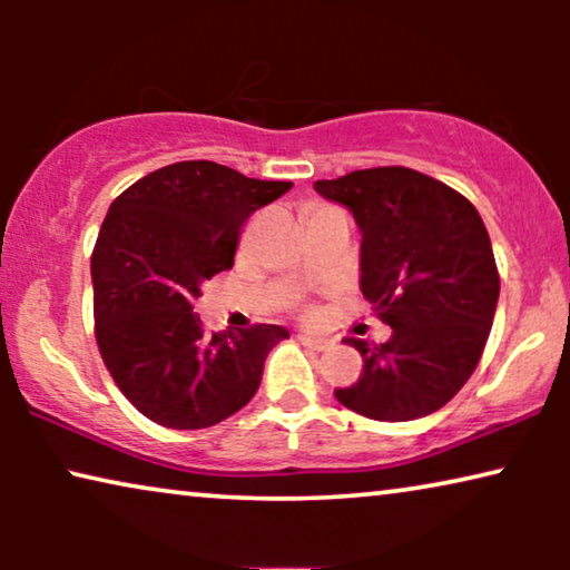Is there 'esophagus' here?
Segmentation results:
<instances>
[{
    "instance_id": "34e87169",
    "label": "esophagus",
    "mask_w": 570,
    "mask_h": 570,
    "mask_svg": "<svg viewBox=\"0 0 570 570\" xmlns=\"http://www.w3.org/2000/svg\"><path fill=\"white\" fill-rule=\"evenodd\" d=\"M298 342H301V345L311 347V350H316V353H322V350H326V347L332 345L330 340H324V337H316V334H298Z\"/></svg>"
}]
</instances>
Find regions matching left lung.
Instances as JSON below:
<instances>
[{
    "label": "left lung",
    "instance_id": "8db88e82",
    "mask_svg": "<svg viewBox=\"0 0 570 570\" xmlns=\"http://www.w3.org/2000/svg\"><path fill=\"white\" fill-rule=\"evenodd\" d=\"M363 233L361 291L392 337H347L363 355L340 404L384 423L441 410L478 368L493 326L501 277L485 223L451 186L404 166L316 181Z\"/></svg>",
    "mask_w": 570,
    "mask_h": 570
}]
</instances>
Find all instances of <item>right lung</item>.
Returning a JSON list of instances; mask_svg holds the SVG:
<instances>
[{
  "label": "right lung",
  "instance_id": "1",
  "mask_svg": "<svg viewBox=\"0 0 570 570\" xmlns=\"http://www.w3.org/2000/svg\"><path fill=\"white\" fill-rule=\"evenodd\" d=\"M291 186L181 160L139 178L108 207L90 259L96 340L116 386L153 423L199 431L259 389L264 357L287 330L207 334L194 301L205 279L233 267L252 213Z\"/></svg>",
  "mask_w": 570,
  "mask_h": 570
}]
</instances>
